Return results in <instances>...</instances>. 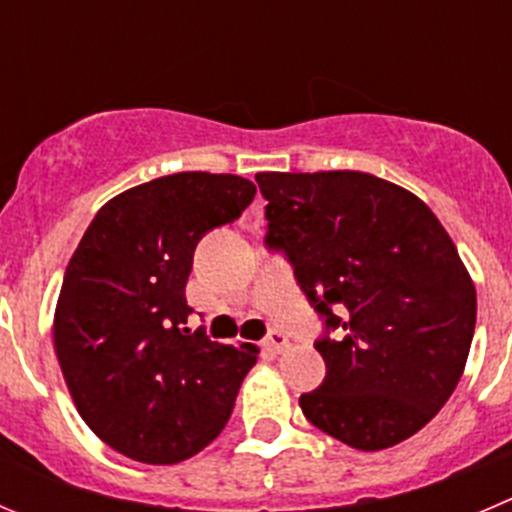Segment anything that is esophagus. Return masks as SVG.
<instances>
[{"label":"esophagus","mask_w":512,"mask_h":512,"mask_svg":"<svg viewBox=\"0 0 512 512\" xmlns=\"http://www.w3.org/2000/svg\"><path fill=\"white\" fill-rule=\"evenodd\" d=\"M264 347L269 349V352L281 354V352H284V349H289V337H286V334L281 332V329H271L269 337H266V342H264Z\"/></svg>","instance_id":"1"}]
</instances>
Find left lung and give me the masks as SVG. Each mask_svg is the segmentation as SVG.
Returning a JSON list of instances; mask_svg holds the SVG:
<instances>
[{
    "mask_svg": "<svg viewBox=\"0 0 512 512\" xmlns=\"http://www.w3.org/2000/svg\"><path fill=\"white\" fill-rule=\"evenodd\" d=\"M266 246L284 251L326 332L321 387L299 397L314 427L374 452L445 407L475 332V284L435 213L359 170L256 173ZM329 331H337L332 340Z\"/></svg>",
    "mask_w": 512,
    "mask_h": 512,
    "instance_id": "left-lung-1",
    "label": "left lung"
}]
</instances>
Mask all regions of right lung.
Here are the masks:
<instances>
[{
	"label": "right lung",
	"instance_id": "obj_1",
	"mask_svg": "<svg viewBox=\"0 0 512 512\" xmlns=\"http://www.w3.org/2000/svg\"><path fill=\"white\" fill-rule=\"evenodd\" d=\"M241 175L173 173L97 211L72 253L55 309V354L82 420L130 460L175 465L221 435L253 344L186 326L193 251L246 211Z\"/></svg>",
	"mask_w": 512,
	"mask_h": 512
}]
</instances>
